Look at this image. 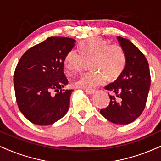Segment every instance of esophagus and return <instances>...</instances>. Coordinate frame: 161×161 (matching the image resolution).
Here are the masks:
<instances>
[{
    "mask_svg": "<svg viewBox=\"0 0 161 161\" xmlns=\"http://www.w3.org/2000/svg\"><path fill=\"white\" fill-rule=\"evenodd\" d=\"M85 92H86L87 94L89 95H92L93 93L95 92V90H88V89H85Z\"/></svg>",
    "mask_w": 161,
    "mask_h": 161,
    "instance_id": "1",
    "label": "esophagus"
}]
</instances>
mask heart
I'll list each match as a JSON object with an SVG mask.
<instances>
[{
  "label": "heart",
  "mask_w": 161,
  "mask_h": 161,
  "mask_svg": "<svg viewBox=\"0 0 161 161\" xmlns=\"http://www.w3.org/2000/svg\"><path fill=\"white\" fill-rule=\"evenodd\" d=\"M80 53L71 49L65 57V65L71 72L83 70L86 62L93 69L80 75L75 82L77 86L92 90L101 86L107 77L112 80L122 74L126 65V55L120 45H109L100 38H91L80 43Z\"/></svg>",
  "instance_id": "b5f03b06"
}]
</instances>
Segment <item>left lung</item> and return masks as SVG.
<instances>
[{
	"mask_svg": "<svg viewBox=\"0 0 161 161\" xmlns=\"http://www.w3.org/2000/svg\"><path fill=\"white\" fill-rule=\"evenodd\" d=\"M126 55V65L114 82L104 87L110 102L100 113L115 124L126 125L136 120L144 110L149 91L151 76L147 59L128 39L118 36Z\"/></svg>",
	"mask_w": 161,
	"mask_h": 161,
	"instance_id": "obj_1",
	"label": "left lung"
}]
</instances>
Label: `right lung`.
<instances>
[{
  "label": "right lung",
  "instance_id": "1",
  "mask_svg": "<svg viewBox=\"0 0 161 161\" xmlns=\"http://www.w3.org/2000/svg\"><path fill=\"white\" fill-rule=\"evenodd\" d=\"M75 39L51 36L29 48L14 72V89L20 111L38 125H48L60 119L69 108L72 90H62L68 84L64 74L66 53ZM53 90L57 94L52 95Z\"/></svg>",
  "mask_w": 161,
  "mask_h": 161
}]
</instances>
